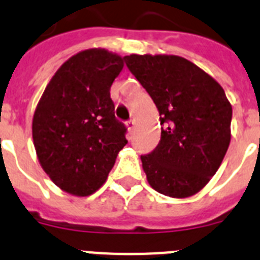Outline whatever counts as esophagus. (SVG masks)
<instances>
[{"instance_id": "1", "label": "esophagus", "mask_w": 260, "mask_h": 260, "mask_svg": "<svg viewBox=\"0 0 260 260\" xmlns=\"http://www.w3.org/2000/svg\"><path fill=\"white\" fill-rule=\"evenodd\" d=\"M125 125H127V129L129 131V132H133V129H135V125H136V124H135V121L133 120H129V121H127V124H125Z\"/></svg>"}]
</instances>
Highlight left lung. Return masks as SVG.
Segmentation results:
<instances>
[{
    "mask_svg": "<svg viewBox=\"0 0 260 260\" xmlns=\"http://www.w3.org/2000/svg\"><path fill=\"white\" fill-rule=\"evenodd\" d=\"M131 73L157 106L161 140L141 155L157 192L184 199L198 193L220 168L230 144L232 105L213 77L175 55H129Z\"/></svg>",
    "mask_w": 260,
    "mask_h": 260,
    "instance_id": "left-lung-1",
    "label": "left lung"
}]
</instances>
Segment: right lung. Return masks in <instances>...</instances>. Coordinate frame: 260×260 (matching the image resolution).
Segmentation results:
<instances>
[{
  "mask_svg": "<svg viewBox=\"0 0 260 260\" xmlns=\"http://www.w3.org/2000/svg\"><path fill=\"white\" fill-rule=\"evenodd\" d=\"M123 67V57L107 49L78 52L58 68L36 106L32 139L39 164L71 195L101 188L128 143L110 96Z\"/></svg>",
  "mask_w": 260,
  "mask_h": 260,
  "instance_id": "add662e5",
  "label": "right lung"
}]
</instances>
